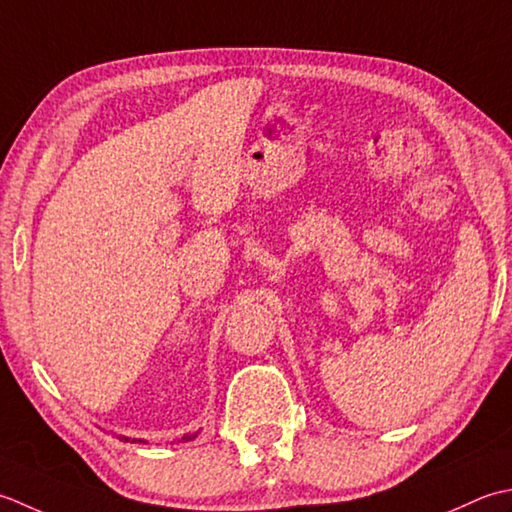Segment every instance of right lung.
I'll list each match as a JSON object with an SVG mask.
<instances>
[{"mask_svg":"<svg viewBox=\"0 0 512 512\" xmlns=\"http://www.w3.org/2000/svg\"><path fill=\"white\" fill-rule=\"evenodd\" d=\"M194 437H196V433H194V435H185V437H183V440H194ZM121 440H125V442H130V437H121ZM132 442H141V444H145L143 440H132Z\"/></svg>","mask_w":512,"mask_h":512,"instance_id":"1","label":"right lung"}]
</instances>
